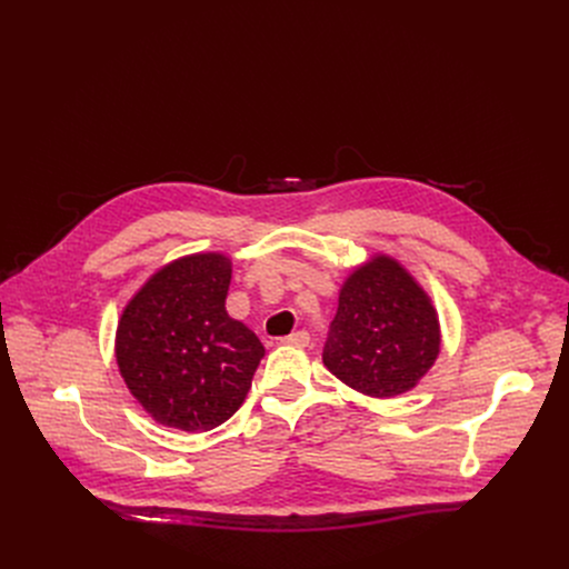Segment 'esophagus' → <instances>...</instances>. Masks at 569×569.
Segmentation results:
<instances>
[{"label":"esophagus","instance_id":"1","mask_svg":"<svg viewBox=\"0 0 569 569\" xmlns=\"http://www.w3.org/2000/svg\"><path fill=\"white\" fill-rule=\"evenodd\" d=\"M281 343H286V346H297V348H305V346H309V343H311V337H309V332L300 330V332H292V335L283 337V339H281Z\"/></svg>","mask_w":569,"mask_h":569}]
</instances>
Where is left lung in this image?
<instances>
[{"label": "left lung", "mask_w": 569, "mask_h": 569, "mask_svg": "<svg viewBox=\"0 0 569 569\" xmlns=\"http://www.w3.org/2000/svg\"><path fill=\"white\" fill-rule=\"evenodd\" d=\"M438 318L425 290L387 256L355 269L339 295L322 362L369 397L408 392L436 362Z\"/></svg>", "instance_id": "1"}]
</instances>
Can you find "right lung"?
<instances>
[{
	"instance_id": "1",
	"label": "right lung",
	"mask_w": 569,
	"mask_h": 569,
	"mask_svg": "<svg viewBox=\"0 0 569 569\" xmlns=\"http://www.w3.org/2000/svg\"><path fill=\"white\" fill-rule=\"evenodd\" d=\"M230 260L182 258L149 279L117 327L131 395L166 427L209 431L242 406L264 348L226 311Z\"/></svg>"
}]
</instances>
